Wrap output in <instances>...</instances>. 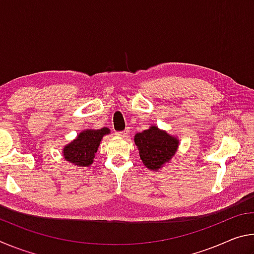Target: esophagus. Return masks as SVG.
I'll return each instance as SVG.
<instances>
[{
	"label": "esophagus",
	"instance_id": "1",
	"mask_svg": "<svg viewBox=\"0 0 254 254\" xmlns=\"http://www.w3.org/2000/svg\"><path fill=\"white\" fill-rule=\"evenodd\" d=\"M117 134H118L119 136H123V137H124V136L127 135V131H121V132H118Z\"/></svg>",
	"mask_w": 254,
	"mask_h": 254
}]
</instances>
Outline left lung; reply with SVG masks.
I'll list each match as a JSON object with an SVG mask.
<instances>
[{"instance_id":"8db88e82","label":"left lung","mask_w":254,"mask_h":254,"mask_svg":"<svg viewBox=\"0 0 254 254\" xmlns=\"http://www.w3.org/2000/svg\"><path fill=\"white\" fill-rule=\"evenodd\" d=\"M135 145L142 162L151 170H157L168 162L178 148V140L157 127L136 133Z\"/></svg>"}]
</instances>
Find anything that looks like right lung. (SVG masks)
<instances>
[{
    "label": "right lung",
    "mask_w": 254,
    "mask_h": 254,
    "mask_svg": "<svg viewBox=\"0 0 254 254\" xmlns=\"http://www.w3.org/2000/svg\"><path fill=\"white\" fill-rule=\"evenodd\" d=\"M109 133L110 130L107 127L83 131L77 139L64 148V158L79 167H88L92 165L103 135Z\"/></svg>",
    "instance_id": "add662e5"
}]
</instances>
